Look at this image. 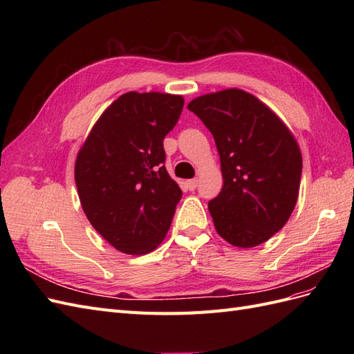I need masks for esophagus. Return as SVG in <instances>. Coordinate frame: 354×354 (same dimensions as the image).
I'll use <instances>...</instances> for the list:
<instances>
[{"label":"esophagus","mask_w":354,"mask_h":354,"mask_svg":"<svg viewBox=\"0 0 354 354\" xmlns=\"http://www.w3.org/2000/svg\"><path fill=\"white\" fill-rule=\"evenodd\" d=\"M186 186L189 190H195L196 186H198V178H192V180H187L186 181Z\"/></svg>","instance_id":"1"}]
</instances>
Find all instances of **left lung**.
<instances>
[{
	"label": "left lung",
	"mask_w": 354,
	"mask_h": 354,
	"mask_svg": "<svg viewBox=\"0 0 354 354\" xmlns=\"http://www.w3.org/2000/svg\"><path fill=\"white\" fill-rule=\"evenodd\" d=\"M187 109L211 131L223 189L208 202L220 236L238 248L269 241L291 217L303 158L291 130L269 106L239 88L203 94Z\"/></svg>",
	"instance_id": "8db88e82"
}]
</instances>
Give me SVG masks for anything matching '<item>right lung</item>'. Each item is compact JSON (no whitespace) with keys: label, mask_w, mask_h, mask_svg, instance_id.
<instances>
[{"label":"right lung","mask_w":354,"mask_h":354,"mask_svg":"<svg viewBox=\"0 0 354 354\" xmlns=\"http://www.w3.org/2000/svg\"><path fill=\"white\" fill-rule=\"evenodd\" d=\"M183 95L128 91L104 109L75 160L84 214L115 250L152 252L173 221L181 189L164 165V138Z\"/></svg>","instance_id":"add662e5"}]
</instances>
